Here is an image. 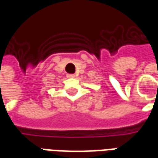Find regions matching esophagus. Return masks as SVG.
Here are the masks:
<instances>
[{"label": "esophagus", "instance_id": "obj_1", "mask_svg": "<svg viewBox=\"0 0 158 158\" xmlns=\"http://www.w3.org/2000/svg\"><path fill=\"white\" fill-rule=\"evenodd\" d=\"M67 77H68V78H74L75 76H74V74H71V73H70V74H68Z\"/></svg>", "mask_w": 158, "mask_h": 158}]
</instances>
